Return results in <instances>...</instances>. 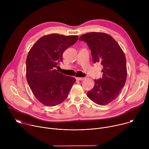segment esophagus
Listing matches in <instances>:
<instances>
[{"label": "esophagus", "instance_id": "34e87169", "mask_svg": "<svg viewBox=\"0 0 149 149\" xmlns=\"http://www.w3.org/2000/svg\"><path fill=\"white\" fill-rule=\"evenodd\" d=\"M75 78L77 80H78V81H82L86 79V78H81V77H76Z\"/></svg>", "mask_w": 149, "mask_h": 149}]
</instances>
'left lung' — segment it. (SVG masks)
<instances>
[{"instance_id":"8db88e82","label":"left lung","mask_w":149,"mask_h":149,"mask_svg":"<svg viewBox=\"0 0 149 149\" xmlns=\"http://www.w3.org/2000/svg\"><path fill=\"white\" fill-rule=\"evenodd\" d=\"M80 40L87 42L94 63L103 66L101 79L95 80L93 88L87 93L95 103L104 105L116 100L127 79L126 59L116 40L104 32H90L81 35Z\"/></svg>"}]
</instances>
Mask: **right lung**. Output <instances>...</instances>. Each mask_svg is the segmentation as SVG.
<instances>
[{"mask_svg": "<svg viewBox=\"0 0 149 149\" xmlns=\"http://www.w3.org/2000/svg\"><path fill=\"white\" fill-rule=\"evenodd\" d=\"M78 39L77 35L52 33L40 38L29 50L26 60V77L36 98L49 107L64 101L75 82L72 77L57 71L62 54Z\"/></svg>", "mask_w": 149, "mask_h": 149, "instance_id": "1", "label": "right lung"}]
</instances>
